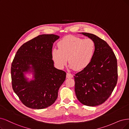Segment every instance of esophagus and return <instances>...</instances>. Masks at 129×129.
Listing matches in <instances>:
<instances>
[{
  "label": "esophagus",
  "mask_w": 129,
  "mask_h": 129,
  "mask_svg": "<svg viewBox=\"0 0 129 129\" xmlns=\"http://www.w3.org/2000/svg\"><path fill=\"white\" fill-rule=\"evenodd\" d=\"M73 75L71 73H67V74H66V78L69 79V78H73Z\"/></svg>",
  "instance_id": "obj_1"
}]
</instances>
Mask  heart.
Segmentation results:
<instances>
[{
    "instance_id": "obj_1",
    "label": "heart",
    "mask_w": 129,
    "mask_h": 129,
    "mask_svg": "<svg viewBox=\"0 0 129 129\" xmlns=\"http://www.w3.org/2000/svg\"><path fill=\"white\" fill-rule=\"evenodd\" d=\"M58 48L51 50V57L56 67L63 69L68 60L70 67L75 71L86 68L95 52V44L91 39H82L73 36L64 37L57 43Z\"/></svg>"
}]
</instances>
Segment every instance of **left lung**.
Returning a JSON list of instances; mask_svg holds the SVG:
<instances>
[{
	"label": "left lung",
	"instance_id": "left-lung-1",
	"mask_svg": "<svg viewBox=\"0 0 129 129\" xmlns=\"http://www.w3.org/2000/svg\"><path fill=\"white\" fill-rule=\"evenodd\" d=\"M81 33L94 41L96 48L91 63L74 76L75 92L81 103L96 106L109 97L117 84V59L105 41L91 33Z\"/></svg>",
	"mask_w": 129,
	"mask_h": 129
}]
</instances>
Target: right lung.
<instances>
[{
	"instance_id": "right-lung-1",
	"label": "right lung",
	"mask_w": 129,
	"mask_h": 129,
	"mask_svg": "<svg viewBox=\"0 0 129 129\" xmlns=\"http://www.w3.org/2000/svg\"><path fill=\"white\" fill-rule=\"evenodd\" d=\"M59 36L41 35L19 48L11 66L12 84L21 102L32 109H44L53 104L66 79L64 71L56 69L51 57L54 42ZM33 72L34 79L28 82L25 73Z\"/></svg>"
}]
</instances>
